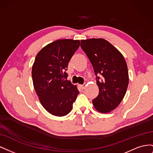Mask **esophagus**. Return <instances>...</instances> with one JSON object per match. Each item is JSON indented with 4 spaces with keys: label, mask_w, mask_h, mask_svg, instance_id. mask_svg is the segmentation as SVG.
Returning <instances> with one entry per match:
<instances>
[{
    "label": "esophagus",
    "mask_w": 153,
    "mask_h": 153,
    "mask_svg": "<svg viewBox=\"0 0 153 153\" xmlns=\"http://www.w3.org/2000/svg\"><path fill=\"white\" fill-rule=\"evenodd\" d=\"M85 84H83V85H80V87L82 89H84L85 88Z\"/></svg>",
    "instance_id": "34e87169"
}]
</instances>
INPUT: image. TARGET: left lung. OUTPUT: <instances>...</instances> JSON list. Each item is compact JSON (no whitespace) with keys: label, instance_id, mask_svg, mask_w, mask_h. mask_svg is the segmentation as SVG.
Returning a JSON list of instances; mask_svg holds the SVG:
<instances>
[{"label":"left lung","instance_id":"1","mask_svg":"<svg viewBox=\"0 0 153 153\" xmlns=\"http://www.w3.org/2000/svg\"><path fill=\"white\" fill-rule=\"evenodd\" d=\"M80 47L93 66L99 87V94L92 103L98 112H110L126 94L129 82L126 61L121 52L104 39L82 40Z\"/></svg>","mask_w":153,"mask_h":153}]
</instances>
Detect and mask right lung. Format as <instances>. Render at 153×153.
<instances>
[{"instance_id": "obj_1", "label": "right lung", "mask_w": 153, "mask_h": 153, "mask_svg": "<svg viewBox=\"0 0 153 153\" xmlns=\"http://www.w3.org/2000/svg\"><path fill=\"white\" fill-rule=\"evenodd\" d=\"M80 43L73 39L55 41L39 51L32 66V81L40 103L56 116L70 112L79 94L76 86L67 80L66 71Z\"/></svg>"}]
</instances>
